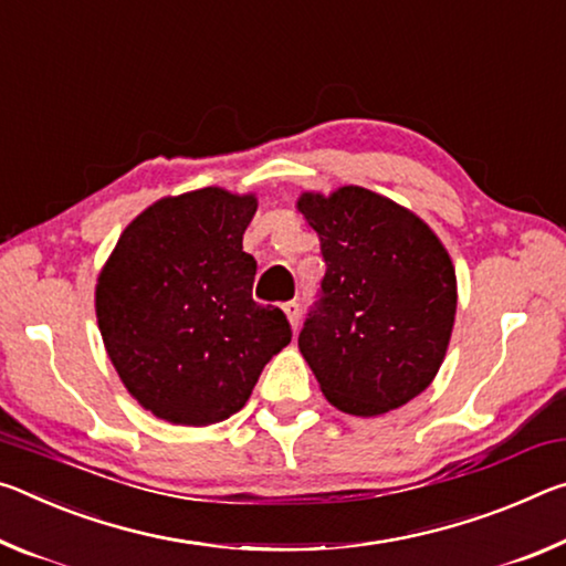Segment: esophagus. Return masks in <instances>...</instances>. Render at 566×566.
Segmentation results:
<instances>
[{"label": "esophagus", "instance_id": "34e87169", "mask_svg": "<svg viewBox=\"0 0 566 566\" xmlns=\"http://www.w3.org/2000/svg\"><path fill=\"white\" fill-rule=\"evenodd\" d=\"M283 311H285V316H289L293 331H298V323H301V303H298V301H289V303L283 305Z\"/></svg>", "mask_w": 566, "mask_h": 566}]
</instances>
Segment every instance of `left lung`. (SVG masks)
I'll return each mask as SVG.
<instances>
[{
    "instance_id": "1",
    "label": "left lung",
    "mask_w": 566,
    "mask_h": 566,
    "mask_svg": "<svg viewBox=\"0 0 566 566\" xmlns=\"http://www.w3.org/2000/svg\"><path fill=\"white\" fill-rule=\"evenodd\" d=\"M326 261L298 348L336 409L378 416L419 396L447 354L457 275L429 226L366 188L305 192Z\"/></svg>"
}]
</instances>
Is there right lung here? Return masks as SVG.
<instances>
[{
  "instance_id": "obj_1",
  "label": "right lung",
  "mask_w": 566,
  "mask_h": 566,
  "mask_svg": "<svg viewBox=\"0 0 566 566\" xmlns=\"http://www.w3.org/2000/svg\"><path fill=\"white\" fill-rule=\"evenodd\" d=\"M253 196L202 188L137 216L97 281L102 340L127 391L182 426L240 411L293 331L253 301L258 263L243 250Z\"/></svg>"
}]
</instances>
